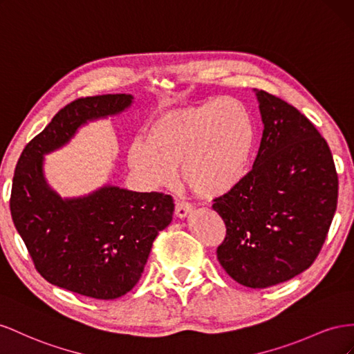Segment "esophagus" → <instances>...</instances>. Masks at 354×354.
Listing matches in <instances>:
<instances>
[{
  "mask_svg": "<svg viewBox=\"0 0 354 354\" xmlns=\"http://www.w3.org/2000/svg\"><path fill=\"white\" fill-rule=\"evenodd\" d=\"M191 210H193L191 205L184 203V201H176V205H175V216H178V218H187L191 214Z\"/></svg>",
  "mask_w": 354,
  "mask_h": 354,
  "instance_id": "1",
  "label": "esophagus"
}]
</instances>
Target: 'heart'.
<instances>
[{
    "label": "heart",
    "mask_w": 354,
    "mask_h": 354,
    "mask_svg": "<svg viewBox=\"0 0 354 354\" xmlns=\"http://www.w3.org/2000/svg\"><path fill=\"white\" fill-rule=\"evenodd\" d=\"M255 129L245 105L214 97L156 115L148 140L135 138L127 163L149 188L171 187L180 165L184 184L206 200L233 191L248 175Z\"/></svg>",
    "instance_id": "heart-1"
}]
</instances>
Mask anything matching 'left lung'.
Segmentation results:
<instances>
[{"instance_id":"1","label":"left lung","mask_w":354,"mask_h":354,"mask_svg":"<svg viewBox=\"0 0 354 354\" xmlns=\"http://www.w3.org/2000/svg\"><path fill=\"white\" fill-rule=\"evenodd\" d=\"M255 93L264 130L254 167L212 207L227 227L219 264L237 283L262 289L315 262L337 210L338 175L304 114L264 90Z\"/></svg>"}]
</instances>
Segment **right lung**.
Returning <instances> with one entry per match:
<instances>
[{"label":"right lung","mask_w":354,"mask_h":354,"mask_svg":"<svg viewBox=\"0 0 354 354\" xmlns=\"http://www.w3.org/2000/svg\"><path fill=\"white\" fill-rule=\"evenodd\" d=\"M132 102L126 93L75 99L25 147L13 176L10 212L37 271L48 283L96 299L133 289L153 241L170 224L174 198L114 185L62 198L44 178V156L87 121L117 115Z\"/></svg>","instance_id":"1"}]
</instances>
